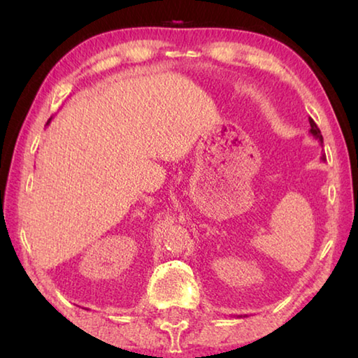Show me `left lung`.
<instances>
[{
    "label": "left lung",
    "instance_id": "left-lung-1",
    "mask_svg": "<svg viewBox=\"0 0 358 358\" xmlns=\"http://www.w3.org/2000/svg\"><path fill=\"white\" fill-rule=\"evenodd\" d=\"M310 124H311V129H310V132L313 134V137L314 138H317V141L320 142V145L324 143V137H322V134H320V129L317 128V124L314 123V121L310 118ZM322 161H325V155H322Z\"/></svg>",
    "mask_w": 358,
    "mask_h": 358
}]
</instances>
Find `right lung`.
I'll return each instance as SVG.
<instances>
[{"label":"right lung","mask_w":358,"mask_h":358,"mask_svg":"<svg viewBox=\"0 0 358 358\" xmlns=\"http://www.w3.org/2000/svg\"><path fill=\"white\" fill-rule=\"evenodd\" d=\"M47 124H48V123H47Z\"/></svg>","instance_id":"1"}]
</instances>
